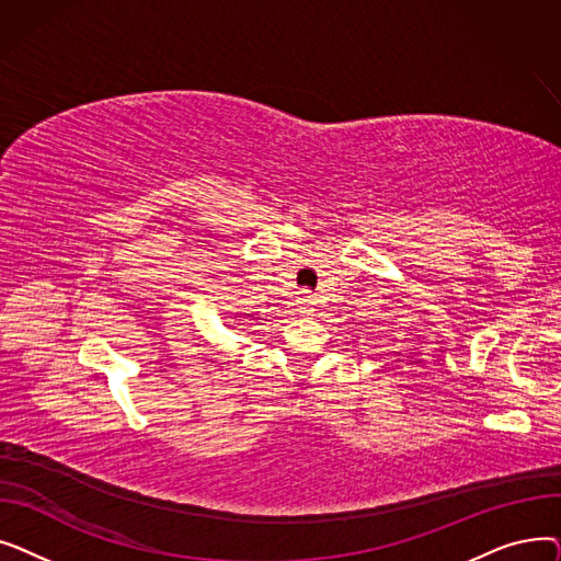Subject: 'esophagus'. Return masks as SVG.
<instances>
[{"label":"esophagus","mask_w":561,"mask_h":561,"mask_svg":"<svg viewBox=\"0 0 561 561\" xmlns=\"http://www.w3.org/2000/svg\"><path fill=\"white\" fill-rule=\"evenodd\" d=\"M298 305H300L302 313H311L313 307H316V296H311L309 290H302L300 296H298Z\"/></svg>","instance_id":"34e87169"}]
</instances>
